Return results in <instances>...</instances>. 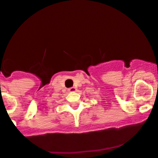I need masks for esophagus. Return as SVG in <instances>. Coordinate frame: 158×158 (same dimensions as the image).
<instances>
[{"instance_id": "1", "label": "esophagus", "mask_w": 158, "mask_h": 158, "mask_svg": "<svg viewBox=\"0 0 158 158\" xmlns=\"http://www.w3.org/2000/svg\"><path fill=\"white\" fill-rule=\"evenodd\" d=\"M69 92H75L76 91V88L75 87H71L69 89Z\"/></svg>"}]
</instances>
